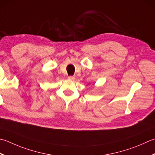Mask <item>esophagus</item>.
I'll list each match as a JSON object with an SVG mask.
<instances>
[{"label":"esophagus","instance_id":"34e87169","mask_svg":"<svg viewBox=\"0 0 155 155\" xmlns=\"http://www.w3.org/2000/svg\"><path fill=\"white\" fill-rule=\"evenodd\" d=\"M74 77H73V76H69V77H68V80H71V81H74Z\"/></svg>","mask_w":155,"mask_h":155}]
</instances>
